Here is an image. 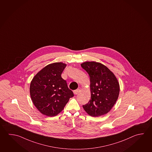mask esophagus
Segmentation results:
<instances>
[{
  "label": "esophagus",
  "mask_w": 152,
  "mask_h": 152,
  "mask_svg": "<svg viewBox=\"0 0 152 152\" xmlns=\"http://www.w3.org/2000/svg\"><path fill=\"white\" fill-rule=\"evenodd\" d=\"M79 92V89H77L75 90V91H73V93H74V94H75V95H77V94H78Z\"/></svg>",
  "instance_id": "34e87169"
}]
</instances>
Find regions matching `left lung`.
<instances>
[{"mask_svg":"<svg viewBox=\"0 0 152 152\" xmlns=\"http://www.w3.org/2000/svg\"><path fill=\"white\" fill-rule=\"evenodd\" d=\"M90 77L91 99L83 108L89 115L99 117L110 111L119 93V85L115 75L107 66L95 61L81 64Z\"/></svg>","mask_w":152,"mask_h":152,"instance_id":"obj_1","label":"left lung"}]
</instances>
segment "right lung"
<instances>
[{
  "label": "right lung",
  "mask_w": 152,
  "mask_h": 152,
  "mask_svg": "<svg viewBox=\"0 0 152 152\" xmlns=\"http://www.w3.org/2000/svg\"><path fill=\"white\" fill-rule=\"evenodd\" d=\"M66 66L61 62L48 65L31 81V99L36 108L44 115H57L74 96L66 80L61 77Z\"/></svg>",
  "instance_id": "right-lung-1"
}]
</instances>
